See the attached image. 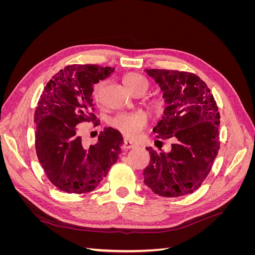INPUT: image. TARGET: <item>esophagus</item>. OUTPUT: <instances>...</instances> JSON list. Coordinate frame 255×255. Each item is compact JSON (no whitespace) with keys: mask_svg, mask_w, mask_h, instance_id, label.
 Segmentation results:
<instances>
[{"mask_svg":"<svg viewBox=\"0 0 255 255\" xmlns=\"http://www.w3.org/2000/svg\"><path fill=\"white\" fill-rule=\"evenodd\" d=\"M123 149L125 150H128V149H133V148H136V143L129 141V140H125L123 141Z\"/></svg>","mask_w":255,"mask_h":255,"instance_id":"esophagus-1","label":"esophagus"}]
</instances>
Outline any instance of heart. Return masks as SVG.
I'll return each instance as SVG.
<instances>
[{
	"label": "heart",
	"mask_w": 255,
	"mask_h": 255,
	"mask_svg": "<svg viewBox=\"0 0 255 255\" xmlns=\"http://www.w3.org/2000/svg\"><path fill=\"white\" fill-rule=\"evenodd\" d=\"M126 86L130 92H136L140 89H148L149 82L143 75L139 73H128L125 76ZM105 86L104 81L98 82L94 89H92V98L96 102L101 101L103 95V89ZM149 109L154 115H160L165 110V102L160 99H154L150 102ZM145 116L141 113H130V114H119L111 119V126L118 129L119 132L126 137L133 138L140 132L145 125Z\"/></svg>",
	"instance_id": "1"
}]
</instances>
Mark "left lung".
<instances>
[{"label":"left lung","instance_id":"8db88e82","mask_svg":"<svg viewBox=\"0 0 255 255\" xmlns=\"http://www.w3.org/2000/svg\"><path fill=\"white\" fill-rule=\"evenodd\" d=\"M163 91L167 104L154 127L157 138L174 141L170 152L146 148L150 164L143 181L153 192L168 198L192 194L210 173L220 146V115L212 92L198 75L146 69Z\"/></svg>","mask_w":255,"mask_h":255}]
</instances>
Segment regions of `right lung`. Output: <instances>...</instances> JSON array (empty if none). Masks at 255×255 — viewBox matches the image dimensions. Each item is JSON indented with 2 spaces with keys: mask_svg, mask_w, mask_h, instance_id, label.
Here are the masks:
<instances>
[{
  "mask_svg": "<svg viewBox=\"0 0 255 255\" xmlns=\"http://www.w3.org/2000/svg\"><path fill=\"white\" fill-rule=\"evenodd\" d=\"M114 71L98 65L68 66L49 81L38 101L34 115L37 156L50 182L68 194L97 188L121 153L119 130L106 128L96 144L85 146L76 127L96 121L92 86Z\"/></svg>",
  "mask_w": 255,
  "mask_h": 255,
  "instance_id": "right-lung-1",
  "label": "right lung"
}]
</instances>
